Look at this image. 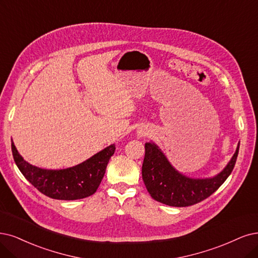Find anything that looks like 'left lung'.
I'll use <instances>...</instances> for the list:
<instances>
[{
  "instance_id": "obj_1",
  "label": "left lung",
  "mask_w": 258,
  "mask_h": 258,
  "mask_svg": "<svg viewBox=\"0 0 258 258\" xmlns=\"http://www.w3.org/2000/svg\"><path fill=\"white\" fill-rule=\"evenodd\" d=\"M145 148L142 179L148 192L157 202L175 207L195 205L211 197L232 173L239 151L238 145L231 161L217 176L195 179L178 173L155 145L147 142Z\"/></svg>"
}]
</instances>
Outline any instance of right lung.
<instances>
[{
    "label": "right lung",
    "mask_w": 258,
    "mask_h": 258,
    "mask_svg": "<svg viewBox=\"0 0 258 258\" xmlns=\"http://www.w3.org/2000/svg\"><path fill=\"white\" fill-rule=\"evenodd\" d=\"M114 149L111 145L72 168L45 170L26 163L12 140L13 156L21 173L41 194L56 200L84 199L97 191Z\"/></svg>",
    "instance_id": "right-lung-1"
}]
</instances>
